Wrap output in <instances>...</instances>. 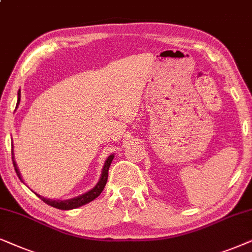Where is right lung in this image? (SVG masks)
<instances>
[{"mask_svg":"<svg viewBox=\"0 0 252 252\" xmlns=\"http://www.w3.org/2000/svg\"><path fill=\"white\" fill-rule=\"evenodd\" d=\"M11 146L13 149V145H11ZM11 154H12L13 167H15L17 175H18V177L22 180V182H23L21 173H19L18 167H17V165H16L15 158H13V150H11ZM113 159H114V154H110V156L107 158V160L105 161V165H103L102 172H101V177H100L99 182L95 184V187H93L92 189L90 191H87V192L80 194V196H78V197H75V198L65 199V200H55V199L45 198V197L40 196V194L34 192V191H33V192H34L40 199H42L43 203L48 204V205L55 207V209H59V210H72V209H77V207H79V206L85 205V204L94 200L96 197H98L99 194L102 192L103 188H105L106 183H107V179H108V169H109V166H110V163H112Z\"/></svg>","mask_w":252,"mask_h":252,"instance_id":"right-lung-1","label":"right lung"}]
</instances>
